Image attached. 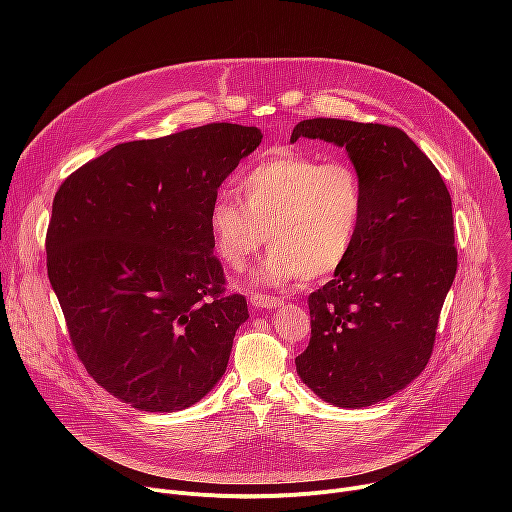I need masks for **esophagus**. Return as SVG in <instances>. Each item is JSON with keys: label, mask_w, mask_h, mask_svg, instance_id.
<instances>
[{"label": "esophagus", "mask_w": 512, "mask_h": 512, "mask_svg": "<svg viewBox=\"0 0 512 512\" xmlns=\"http://www.w3.org/2000/svg\"><path fill=\"white\" fill-rule=\"evenodd\" d=\"M251 306L253 308H259V310H269V308H279L283 304L281 298H275V296H267V294H253L249 298Z\"/></svg>", "instance_id": "1"}]
</instances>
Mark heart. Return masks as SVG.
Returning <instances> with one entry per match:
<instances>
[{
    "mask_svg": "<svg viewBox=\"0 0 512 512\" xmlns=\"http://www.w3.org/2000/svg\"><path fill=\"white\" fill-rule=\"evenodd\" d=\"M241 200L218 198L208 212L214 251L241 271L263 247L271 251L253 271V285H283L300 275L318 279L338 271L356 245L364 194L346 162L277 150L239 184Z\"/></svg>",
    "mask_w": 512,
    "mask_h": 512,
    "instance_id": "1",
    "label": "heart"
}]
</instances>
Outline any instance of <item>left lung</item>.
Masks as SVG:
<instances>
[{"instance_id": "8db88e82", "label": "left lung", "mask_w": 512, "mask_h": 512, "mask_svg": "<svg viewBox=\"0 0 512 512\" xmlns=\"http://www.w3.org/2000/svg\"><path fill=\"white\" fill-rule=\"evenodd\" d=\"M344 148L364 214L348 261L308 298L312 338L300 379L326 403L375 405L421 375L456 277L450 192L399 127L304 119L291 131Z\"/></svg>"}]
</instances>
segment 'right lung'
Segmentation results:
<instances>
[{
    "mask_svg": "<svg viewBox=\"0 0 512 512\" xmlns=\"http://www.w3.org/2000/svg\"><path fill=\"white\" fill-rule=\"evenodd\" d=\"M261 129L210 123L119 143L52 202L48 277L89 375L139 411L198 403L227 371L247 300L223 294L208 212Z\"/></svg>",
    "mask_w": 512,
    "mask_h": 512,
    "instance_id": "obj_1",
    "label": "right lung"
}]
</instances>
